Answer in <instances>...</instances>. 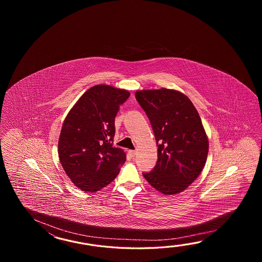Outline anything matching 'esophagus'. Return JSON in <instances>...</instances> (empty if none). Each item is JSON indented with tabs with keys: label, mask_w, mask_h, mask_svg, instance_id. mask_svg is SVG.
Listing matches in <instances>:
<instances>
[{
	"label": "esophagus",
	"mask_w": 262,
	"mask_h": 262,
	"mask_svg": "<svg viewBox=\"0 0 262 262\" xmlns=\"http://www.w3.org/2000/svg\"><path fill=\"white\" fill-rule=\"evenodd\" d=\"M128 155L131 156V157H135V156L137 155V151L132 150H128Z\"/></svg>",
	"instance_id": "esophagus-1"
}]
</instances>
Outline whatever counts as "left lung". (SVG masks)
<instances>
[{
    "label": "left lung",
    "instance_id": "1",
    "mask_svg": "<svg viewBox=\"0 0 262 262\" xmlns=\"http://www.w3.org/2000/svg\"><path fill=\"white\" fill-rule=\"evenodd\" d=\"M136 99L150 120L158 159L149 184L165 195L186 189L206 163L209 141L201 119L186 95L175 90L137 91Z\"/></svg>",
    "mask_w": 262,
    "mask_h": 262
}]
</instances>
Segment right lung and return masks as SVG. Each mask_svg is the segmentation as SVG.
<instances>
[{"instance_id": "obj_1", "label": "right lung", "mask_w": 262, "mask_h": 262, "mask_svg": "<svg viewBox=\"0 0 262 262\" xmlns=\"http://www.w3.org/2000/svg\"><path fill=\"white\" fill-rule=\"evenodd\" d=\"M130 94L108 85L86 91L68 112L61 127L58 152L73 184L95 192L111 184L126 160L122 149L112 146L115 117Z\"/></svg>"}]
</instances>
